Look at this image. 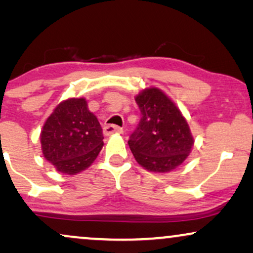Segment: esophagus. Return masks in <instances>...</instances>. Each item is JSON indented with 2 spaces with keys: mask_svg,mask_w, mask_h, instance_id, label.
Masks as SVG:
<instances>
[{
  "mask_svg": "<svg viewBox=\"0 0 253 253\" xmlns=\"http://www.w3.org/2000/svg\"><path fill=\"white\" fill-rule=\"evenodd\" d=\"M103 133L106 134V136H110V134L113 133H123V129L120 126H113V124H110V126H106L103 127Z\"/></svg>",
  "mask_w": 253,
  "mask_h": 253,
  "instance_id": "1",
  "label": "esophagus"
}]
</instances>
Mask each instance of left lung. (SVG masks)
I'll list each match as a JSON object with an SVG mask.
<instances>
[{
	"label": "left lung",
	"instance_id": "8db88e82",
	"mask_svg": "<svg viewBox=\"0 0 253 253\" xmlns=\"http://www.w3.org/2000/svg\"><path fill=\"white\" fill-rule=\"evenodd\" d=\"M141 119L127 141L134 159L148 171L165 174L181 166L191 153L193 136L176 103L160 88L136 95Z\"/></svg>",
	"mask_w": 253,
	"mask_h": 253
}]
</instances>
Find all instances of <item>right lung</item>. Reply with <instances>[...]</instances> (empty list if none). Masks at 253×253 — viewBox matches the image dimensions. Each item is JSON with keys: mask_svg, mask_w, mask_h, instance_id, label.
<instances>
[{"mask_svg": "<svg viewBox=\"0 0 253 253\" xmlns=\"http://www.w3.org/2000/svg\"><path fill=\"white\" fill-rule=\"evenodd\" d=\"M43 158L57 171L76 175L87 169L103 146L102 127L85 98H69L55 107L40 133Z\"/></svg>", "mask_w": 253, "mask_h": 253, "instance_id": "add662e5", "label": "right lung"}]
</instances>
